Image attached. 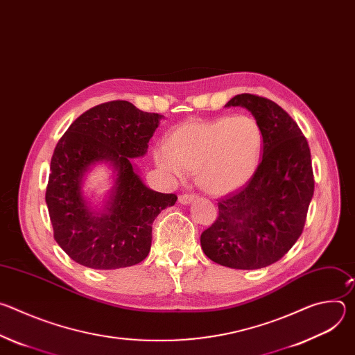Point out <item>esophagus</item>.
I'll return each instance as SVG.
<instances>
[{"mask_svg": "<svg viewBox=\"0 0 355 355\" xmlns=\"http://www.w3.org/2000/svg\"><path fill=\"white\" fill-rule=\"evenodd\" d=\"M195 198H196L195 193H182L178 196V202L182 205H188V204H191V202L195 200Z\"/></svg>", "mask_w": 355, "mask_h": 355, "instance_id": "1", "label": "esophagus"}]
</instances>
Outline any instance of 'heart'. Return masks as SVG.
I'll list each match as a JSON object with an SVG mask.
<instances>
[{
  "label": "heart",
  "instance_id": "b5f03b06",
  "mask_svg": "<svg viewBox=\"0 0 355 355\" xmlns=\"http://www.w3.org/2000/svg\"><path fill=\"white\" fill-rule=\"evenodd\" d=\"M263 132L248 115L188 121L177 126L166 146L155 150L157 167L174 180L196 173L211 195H226L247 184L259 168Z\"/></svg>",
  "mask_w": 355,
  "mask_h": 355
}]
</instances>
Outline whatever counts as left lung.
Returning <instances> with one entry per match:
<instances>
[{"instance_id":"left-lung-1","label":"left lung","mask_w":355,"mask_h":355,"mask_svg":"<svg viewBox=\"0 0 355 355\" xmlns=\"http://www.w3.org/2000/svg\"><path fill=\"white\" fill-rule=\"evenodd\" d=\"M225 107L245 108L259 122L263 160L243 188L219 199V216L202 232L200 247L223 267L264 268L286 254L305 226L315 189L311 148L271 99L240 94Z\"/></svg>"}]
</instances>
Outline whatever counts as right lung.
<instances>
[{"instance_id": "obj_1", "label": "right lung", "mask_w": 355, "mask_h": 355, "mask_svg": "<svg viewBox=\"0 0 355 355\" xmlns=\"http://www.w3.org/2000/svg\"><path fill=\"white\" fill-rule=\"evenodd\" d=\"M163 115L111 101L80 115L59 140L50 162L46 204L55 240L76 263L94 270L125 268L143 261L151 225L173 207L175 193L150 189L132 159L143 157ZM108 164L114 187L105 207L94 210L83 196L86 173Z\"/></svg>"}]
</instances>
